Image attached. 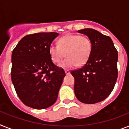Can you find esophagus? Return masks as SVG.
Wrapping results in <instances>:
<instances>
[{"label":"esophagus","instance_id":"1","mask_svg":"<svg viewBox=\"0 0 129 129\" xmlns=\"http://www.w3.org/2000/svg\"><path fill=\"white\" fill-rule=\"evenodd\" d=\"M65 73H66V74H67V75H68V74H70V71H69V70H65Z\"/></svg>","mask_w":129,"mask_h":129}]
</instances>
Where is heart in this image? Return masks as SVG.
I'll return each mask as SVG.
<instances>
[{
  "label": "heart",
  "mask_w": 129,
  "mask_h": 129,
  "mask_svg": "<svg viewBox=\"0 0 129 129\" xmlns=\"http://www.w3.org/2000/svg\"><path fill=\"white\" fill-rule=\"evenodd\" d=\"M91 51V43L86 36L79 35H67L58 40V46L51 45L49 49L53 62L58 63L64 57L67 58L59 64L63 69H70L78 64L86 63Z\"/></svg>",
  "instance_id": "b5f03b06"
}]
</instances>
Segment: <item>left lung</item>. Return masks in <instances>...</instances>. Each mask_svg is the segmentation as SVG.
Returning <instances> with one entry per match:
<instances>
[{
    "mask_svg": "<svg viewBox=\"0 0 129 129\" xmlns=\"http://www.w3.org/2000/svg\"><path fill=\"white\" fill-rule=\"evenodd\" d=\"M78 32L90 39L91 51L84 65L71 71L75 80L74 93L80 102L93 104L104 100L113 90L118 75V53L109 36L91 28Z\"/></svg>",
    "mask_w": 129,
    "mask_h": 129,
    "instance_id": "8db88e82",
    "label": "left lung"
}]
</instances>
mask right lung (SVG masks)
I'll return each instance as SVG.
<instances>
[{"mask_svg":"<svg viewBox=\"0 0 129 129\" xmlns=\"http://www.w3.org/2000/svg\"><path fill=\"white\" fill-rule=\"evenodd\" d=\"M58 33H37L22 38L12 54V82L25 105L46 109L57 101L65 72L52 61L49 49Z\"/></svg>","mask_w":129,"mask_h":129,"instance_id":"add662e5","label":"right lung"}]
</instances>
